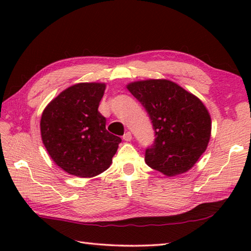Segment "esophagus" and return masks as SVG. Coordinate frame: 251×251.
<instances>
[{"mask_svg":"<svg viewBox=\"0 0 251 251\" xmlns=\"http://www.w3.org/2000/svg\"><path fill=\"white\" fill-rule=\"evenodd\" d=\"M131 134L129 131H127V132H125L124 134V136H123V140H125V141H130L131 140Z\"/></svg>","mask_w":251,"mask_h":251,"instance_id":"obj_1","label":"esophagus"}]
</instances>
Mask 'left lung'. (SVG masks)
Here are the masks:
<instances>
[{"mask_svg":"<svg viewBox=\"0 0 251 251\" xmlns=\"http://www.w3.org/2000/svg\"><path fill=\"white\" fill-rule=\"evenodd\" d=\"M150 117L155 139L146 149L148 166L168 177L188 172L205 152L211 120L193 94L168 79H147L127 85Z\"/></svg>","mask_w":251,"mask_h":251,"instance_id":"obj_1","label":"left lung"}]
</instances>
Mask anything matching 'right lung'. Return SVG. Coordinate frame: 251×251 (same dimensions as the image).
<instances>
[{"mask_svg": "<svg viewBox=\"0 0 251 251\" xmlns=\"http://www.w3.org/2000/svg\"><path fill=\"white\" fill-rule=\"evenodd\" d=\"M102 83H79L51 100L41 119V136L47 152L66 173L95 177L110 167L122 139L105 129L98 106Z\"/></svg>", "mask_w": 251, "mask_h": 251, "instance_id": "obj_1", "label": "right lung"}]
</instances>
